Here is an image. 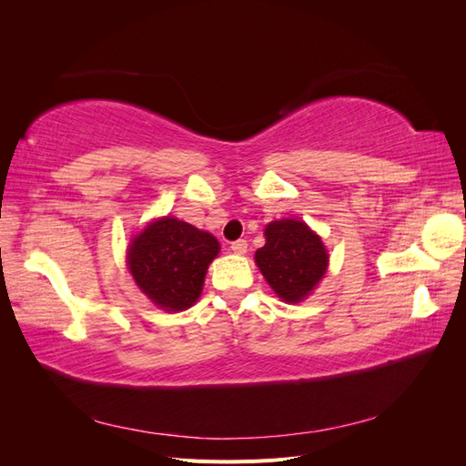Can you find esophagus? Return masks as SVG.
<instances>
[{
	"mask_svg": "<svg viewBox=\"0 0 466 466\" xmlns=\"http://www.w3.org/2000/svg\"><path fill=\"white\" fill-rule=\"evenodd\" d=\"M229 248L235 252V255H245L247 248H248V245H247L245 238H238V241H233V243H231V247H229Z\"/></svg>",
	"mask_w": 466,
	"mask_h": 466,
	"instance_id": "obj_1",
	"label": "esophagus"
}]
</instances>
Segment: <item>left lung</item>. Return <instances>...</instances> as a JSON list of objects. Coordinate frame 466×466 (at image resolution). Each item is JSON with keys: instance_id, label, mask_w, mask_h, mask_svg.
Wrapping results in <instances>:
<instances>
[{"instance_id": "1", "label": "left lung", "mask_w": 466, "mask_h": 466, "mask_svg": "<svg viewBox=\"0 0 466 466\" xmlns=\"http://www.w3.org/2000/svg\"><path fill=\"white\" fill-rule=\"evenodd\" d=\"M264 237L266 245L255 255L258 270L281 301H303L317 288L329 266L320 237L299 219L268 223Z\"/></svg>"}]
</instances>
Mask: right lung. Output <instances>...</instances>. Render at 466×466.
Masks as SVG:
<instances>
[{
  "mask_svg": "<svg viewBox=\"0 0 466 466\" xmlns=\"http://www.w3.org/2000/svg\"><path fill=\"white\" fill-rule=\"evenodd\" d=\"M218 238L177 218L155 219L128 247V268L136 286L163 311H185L198 301Z\"/></svg>",
  "mask_w": 466,
  "mask_h": 466,
  "instance_id": "obj_1",
  "label": "right lung"
}]
</instances>
